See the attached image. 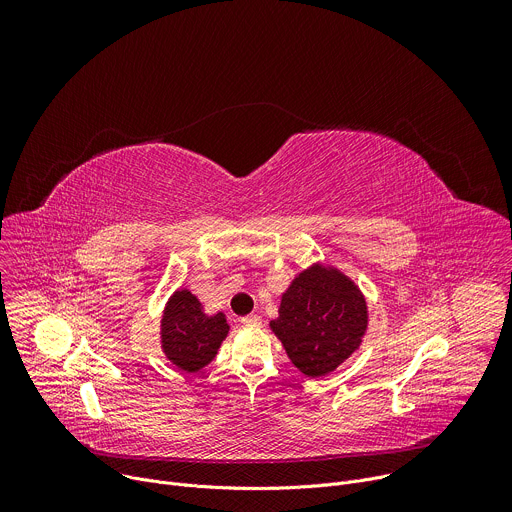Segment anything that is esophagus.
Listing matches in <instances>:
<instances>
[{"mask_svg": "<svg viewBox=\"0 0 512 512\" xmlns=\"http://www.w3.org/2000/svg\"><path fill=\"white\" fill-rule=\"evenodd\" d=\"M241 324H243V326H259V324H261V318L255 316V314H249V316H243V318H241Z\"/></svg>", "mask_w": 512, "mask_h": 512, "instance_id": "obj_1", "label": "esophagus"}]
</instances>
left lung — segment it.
I'll use <instances>...</instances> for the list:
<instances>
[{
  "instance_id": "left-lung-1",
  "label": "left lung",
  "mask_w": 512,
  "mask_h": 512,
  "mask_svg": "<svg viewBox=\"0 0 512 512\" xmlns=\"http://www.w3.org/2000/svg\"><path fill=\"white\" fill-rule=\"evenodd\" d=\"M367 322V302L358 287L340 271L314 265L289 285L269 326L289 360L316 379L358 348Z\"/></svg>"
}]
</instances>
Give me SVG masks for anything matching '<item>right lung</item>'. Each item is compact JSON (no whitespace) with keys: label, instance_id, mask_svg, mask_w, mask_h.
<instances>
[{"label":"right lung","instance_id":"right-lung-1","mask_svg":"<svg viewBox=\"0 0 512 512\" xmlns=\"http://www.w3.org/2000/svg\"><path fill=\"white\" fill-rule=\"evenodd\" d=\"M229 324L223 312L206 316L188 289H178L162 318V348L186 373H196L216 356Z\"/></svg>","mask_w":512,"mask_h":512}]
</instances>
